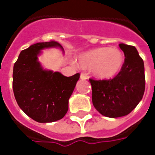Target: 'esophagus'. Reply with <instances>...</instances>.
I'll use <instances>...</instances> for the list:
<instances>
[{
  "label": "esophagus",
  "mask_w": 155,
  "mask_h": 155,
  "mask_svg": "<svg viewBox=\"0 0 155 155\" xmlns=\"http://www.w3.org/2000/svg\"><path fill=\"white\" fill-rule=\"evenodd\" d=\"M80 79L82 80H85L87 79V76L85 75V74H84V73H81V74H80Z\"/></svg>",
  "instance_id": "esophagus-1"
}]
</instances>
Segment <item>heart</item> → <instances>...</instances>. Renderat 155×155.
Masks as SVG:
<instances>
[{
    "instance_id": "heart-1",
    "label": "heart",
    "mask_w": 155,
    "mask_h": 155,
    "mask_svg": "<svg viewBox=\"0 0 155 155\" xmlns=\"http://www.w3.org/2000/svg\"><path fill=\"white\" fill-rule=\"evenodd\" d=\"M124 60V54L119 49L100 47L80 54L77 64L82 69H91L98 79L109 80L117 75Z\"/></svg>"
}]
</instances>
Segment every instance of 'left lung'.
<instances>
[{
	"label": "left lung",
	"mask_w": 155,
	"mask_h": 155,
	"mask_svg": "<svg viewBox=\"0 0 155 155\" xmlns=\"http://www.w3.org/2000/svg\"><path fill=\"white\" fill-rule=\"evenodd\" d=\"M125 54L122 68L110 80L89 79L92 104L103 116L116 118L128 115L142 99L145 92L144 63L134 46L119 44Z\"/></svg>",
	"instance_id": "obj_1"
}]
</instances>
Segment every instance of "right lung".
Wrapping results in <instances>:
<instances>
[{"label":"right lung","mask_w":155,"mask_h":155,"mask_svg":"<svg viewBox=\"0 0 155 155\" xmlns=\"http://www.w3.org/2000/svg\"><path fill=\"white\" fill-rule=\"evenodd\" d=\"M61 45L55 41L38 42L21 51L13 66V89L18 106L35 121L60 120L68 110V100L80 74L64 76L43 70L38 61L41 50Z\"/></svg>","instance_id":"right-lung-1"}]
</instances>
